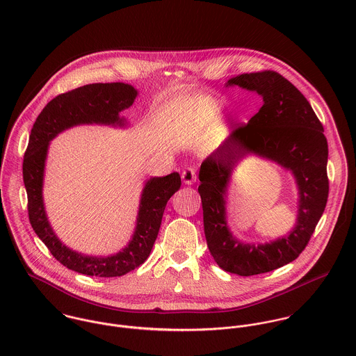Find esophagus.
<instances>
[{"label": "esophagus", "instance_id": "34e87169", "mask_svg": "<svg viewBox=\"0 0 356 356\" xmlns=\"http://www.w3.org/2000/svg\"><path fill=\"white\" fill-rule=\"evenodd\" d=\"M196 171H195V168H192V167H188L186 170H184V172H182V181L186 184V185H192L193 182H196Z\"/></svg>", "mask_w": 356, "mask_h": 356}]
</instances>
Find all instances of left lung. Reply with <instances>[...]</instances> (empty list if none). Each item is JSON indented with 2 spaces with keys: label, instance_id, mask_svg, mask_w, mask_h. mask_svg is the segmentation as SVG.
Masks as SVG:
<instances>
[{
  "label": "left lung",
  "instance_id": "8db88e82",
  "mask_svg": "<svg viewBox=\"0 0 356 356\" xmlns=\"http://www.w3.org/2000/svg\"><path fill=\"white\" fill-rule=\"evenodd\" d=\"M233 85L260 95L263 105L202 163L199 193L205 240L213 260L225 271L250 277L282 267L305 251L327 202V141L309 102L278 72L241 74L229 79L227 86ZM248 152L291 169L300 188L297 226L288 236L256 246L232 237L224 208L231 171Z\"/></svg>",
  "mask_w": 356,
  "mask_h": 356
}]
</instances>
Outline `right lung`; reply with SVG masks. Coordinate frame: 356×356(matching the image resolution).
I'll use <instances>...</instances> for the list:
<instances>
[{
	"instance_id": "add662e5",
	"label": "right lung",
	"mask_w": 356,
	"mask_h": 356,
	"mask_svg": "<svg viewBox=\"0 0 356 356\" xmlns=\"http://www.w3.org/2000/svg\"><path fill=\"white\" fill-rule=\"evenodd\" d=\"M138 92L127 83H92L58 95L38 115L23 159L30 223L51 254L67 268L95 277H120L140 267L151 254L164 208L181 188V177L171 172L151 178L143 191L137 226L131 241L112 256H86L67 248L53 233L42 200L44 168L49 141L76 124H124L119 112L133 105Z\"/></svg>"
}]
</instances>
